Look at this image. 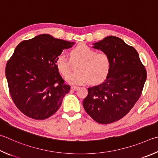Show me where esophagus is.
Here are the masks:
<instances>
[{"instance_id": "esophagus-1", "label": "esophagus", "mask_w": 158, "mask_h": 158, "mask_svg": "<svg viewBox=\"0 0 158 158\" xmlns=\"http://www.w3.org/2000/svg\"><path fill=\"white\" fill-rule=\"evenodd\" d=\"M71 89H72V90H73L75 91V90H78L79 87H78V86H72V87H71Z\"/></svg>"}]
</instances>
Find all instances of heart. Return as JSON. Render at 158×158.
Wrapping results in <instances>:
<instances>
[{"label":"heart","instance_id":"heart-1","mask_svg":"<svg viewBox=\"0 0 158 158\" xmlns=\"http://www.w3.org/2000/svg\"><path fill=\"white\" fill-rule=\"evenodd\" d=\"M72 60L81 61L77 66V72L66 78L72 85H84L90 82L98 84L102 81L109 73L110 61L105 53H98L85 44H80L70 51ZM55 65L62 75L67 77L71 71L70 60L64 54H59L55 59Z\"/></svg>","mask_w":158,"mask_h":158}]
</instances>
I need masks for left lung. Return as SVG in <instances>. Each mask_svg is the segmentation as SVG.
<instances>
[{
	"mask_svg": "<svg viewBox=\"0 0 158 158\" xmlns=\"http://www.w3.org/2000/svg\"><path fill=\"white\" fill-rule=\"evenodd\" d=\"M94 45L108 56L110 68L104 82L88 88L83 106L94 121L108 124L122 119L134 106L147 73L137 50L119 37L109 36Z\"/></svg>",
	"mask_w": 158,
	"mask_h": 158,
	"instance_id": "left-lung-1",
	"label": "left lung"
}]
</instances>
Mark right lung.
Masks as SVG:
<instances>
[{"label": "right lung", "mask_w": 158, "mask_h": 158, "mask_svg": "<svg viewBox=\"0 0 158 158\" xmlns=\"http://www.w3.org/2000/svg\"><path fill=\"white\" fill-rule=\"evenodd\" d=\"M74 44L41 34L17 45L5 75L11 99L21 113L43 120L58 110L70 86L60 75L55 59Z\"/></svg>", "instance_id": "add662e5"}]
</instances>
